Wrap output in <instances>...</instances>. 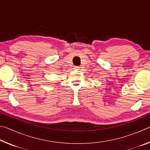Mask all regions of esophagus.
Returning a JSON list of instances; mask_svg holds the SVG:
<instances>
[{
	"mask_svg": "<svg viewBox=\"0 0 150 150\" xmlns=\"http://www.w3.org/2000/svg\"><path fill=\"white\" fill-rule=\"evenodd\" d=\"M79 66H74V69H79Z\"/></svg>",
	"mask_w": 150,
	"mask_h": 150,
	"instance_id": "1",
	"label": "esophagus"
}]
</instances>
